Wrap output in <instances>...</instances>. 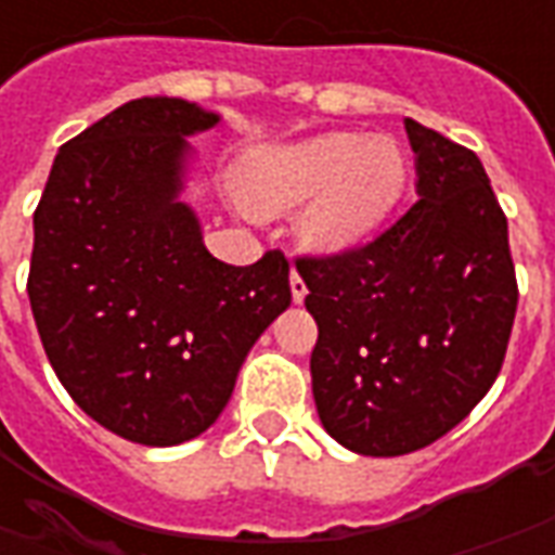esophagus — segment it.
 I'll use <instances>...</instances> for the list:
<instances>
[{
	"label": "esophagus",
	"instance_id": "34e87169",
	"mask_svg": "<svg viewBox=\"0 0 555 555\" xmlns=\"http://www.w3.org/2000/svg\"><path fill=\"white\" fill-rule=\"evenodd\" d=\"M306 294H309V288H306V279H302L297 270H291V297H294V302L306 300Z\"/></svg>",
	"mask_w": 555,
	"mask_h": 555
}]
</instances>
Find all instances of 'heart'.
<instances>
[{
  "mask_svg": "<svg viewBox=\"0 0 555 555\" xmlns=\"http://www.w3.org/2000/svg\"><path fill=\"white\" fill-rule=\"evenodd\" d=\"M408 186V159L392 139L324 133L300 145L258 151L243 171L258 210H285L309 198L300 237L314 253H345L372 234Z\"/></svg>",
  "mask_w": 555,
  "mask_h": 555,
  "instance_id": "1",
  "label": "heart"
}]
</instances>
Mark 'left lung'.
Instances as JSON below:
<instances>
[{
	"label": "left lung",
	"mask_w": 555,
	"mask_h": 555,
	"mask_svg": "<svg viewBox=\"0 0 555 555\" xmlns=\"http://www.w3.org/2000/svg\"><path fill=\"white\" fill-rule=\"evenodd\" d=\"M416 205L374 241L302 255L318 321L312 396L326 434L372 457L425 449L469 416L517 312L508 219L481 159L408 118Z\"/></svg>",
	"instance_id": "8db88e82"
}]
</instances>
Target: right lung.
<instances>
[{"label": "right lung", "instance_id": "obj_1", "mask_svg": "<svg viewBox=\"0 0 555 555\" xmlns=\"http://www.w3.org/2000/svg\"><path fill=\"white\" fill-rule=\"evenodd\" d=\"M217 121L181 98L125 103L62 145L35 207L26 291L47 360L98 425L142 446L210 428L291 306L285 255L225 264L178 202L183 137Z\"/></svg>", "mask_w": 555, "mask_h": 555}]
</instances>
